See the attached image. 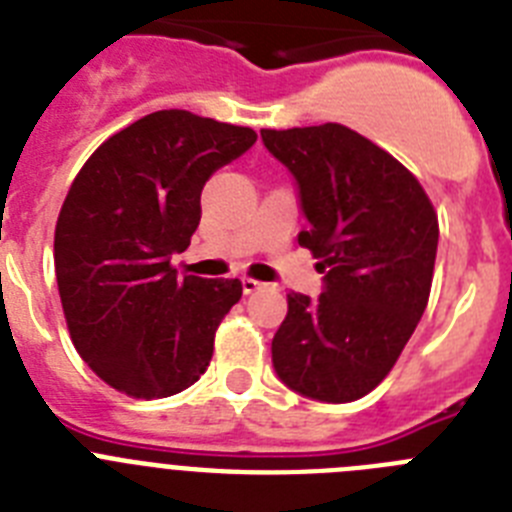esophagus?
I'll use <instances>...</instances> for the list:
<instances>
[{
  "label": "esophagus",
  "mask_w": 512,
  "mask_h": 512,
  "mask_svg": "<svg viewBox=\"0 0 512 512\" xmlns=\"http://www.w3.org/2000/svg\"><path fill=\"white\" fill-rule=\"evenodd\" d=\"M241 284H243V295H253L256 289H261V282H256V279L251 277H243Z\"/></svg>",
  "instance_id": "34e87169"
}]
</instances>
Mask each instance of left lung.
Instances as JSON below:
<instances>
[{
    "label": "left lung",
    "mask_w": 512,
    "mask_h": 512,
    "mask_svg": "<svg viewBox=\"0 0 512 512\" xmlns=\"http://www.w3.org/2000/svg\"><path fill=\"white\" fill-rule=\"evenodd\" d=\"M261 140L295 179L307 220L297 241L323 274L315 300L287 295L271 364L302 397L354 402L390 374L423 318L438 217L397 158L338 122Z\"/></svg>",
    "instance_id": "left-lung-1"
}]
</instances>
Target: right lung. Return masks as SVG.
I'll return each mask as SVG.
<instances>
[{
	"mask_svg": "<svg viewBox=\"0 0 512 512\" xmlns=\"http://www.w3.org/2000/svg\"><path fill=\"white\" fill-rule=\"evenodd\" d=\"M256 143L251 128L161 110L104 140L71 184L53 241L79 356L130 397H169L207 372L238 279L179 277L205 182Z\"/></svg>",
	"mask_w": 512,
	"mask_h": 512,
	"instance_id": "right-lung-1",
	"label": "right lung"
}]
</instances>
